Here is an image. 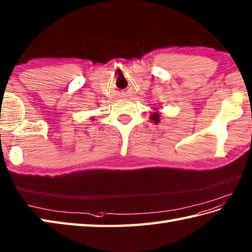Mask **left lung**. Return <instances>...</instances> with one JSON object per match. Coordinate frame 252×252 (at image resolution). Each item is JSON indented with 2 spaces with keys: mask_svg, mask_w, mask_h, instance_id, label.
Instances as JSON below:
<instances>
[{
  "mask_svg": "<svg viewBox=\"0 0 252 252\" xmlns=\"http://www.w3.org/2000/svg\"><path fill=\"white\" fill-rule=\"evenodd\" d=\"M157 110H158V109H156V111ZM150 120H151V122H153L155 123V124H158V123H160V113L158 112H156V113H152V115L150 116Z\"/></svg>",
  "mask_w": 252,
  "mask_h": 252,
  "instance_id": "1",
  "label": "left lung"
}]
</instances>
